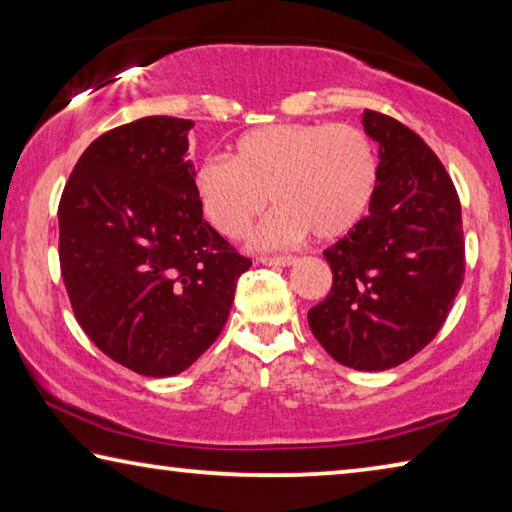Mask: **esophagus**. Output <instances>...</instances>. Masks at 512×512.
Instances as JSON below:
<instances>
[{"mask_svg": "<svg viewBox=\"0 0 512 512\" xmlns=\"http://www.w3.org/2000/svg\"><path fill=\"white\" fill-rule=\"evenodd\" d=\"M259 262L262 264H266V266H291L293 262H296V257H291V255H275V257H271V255H264V257H259Z\"/></svg>", "mask_w": 512, "mask_h": 512, "instance_id": "obj_1", "label": "esophagus"}]
</instances>
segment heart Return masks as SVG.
Returning a JSON list of instances; mask_svg holds the SVG:
<instances>
[{
  "label": "heart",
  "instance_id": "1",
  "mask_svg": "<svg viewBox=\"0 0 512 512\" xmlns=\"http://www.w3.org/2000/svg\"><path fill=\"white\" fill-rule=\"evenodd\" d=\"M379 158L370 135L352 124H271L239 137L230 160L210 158L194 187L205 219L228 239L246 235L264 212L259 246H287L311 232L316 239L348 235L370 210Z\"/></svg>",
  "mask_w": 512,
  "mask_h": 512
}]
</instances>
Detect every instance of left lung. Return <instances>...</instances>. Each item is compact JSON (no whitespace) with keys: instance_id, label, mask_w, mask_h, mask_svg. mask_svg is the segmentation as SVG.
<instances>
[{"instance_id":"left-lung-1","label":"left lung","mask_w":512,"mask_h":512,"mask_svg":"<svg viewBox=\"0 0 512 512\" xmlns=\"http://www.w3.org/2000/svg\"><path fill=\"white\" fill-rule=\"evenodd\" d=\"M361 121L379 142L377 192L323 253L332 291L307 318L334 361L375 372L436 339L465 277V237L456 187L422 137L377 110Z\"/></svg>"}]
</instances>
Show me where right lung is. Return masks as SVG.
<instances>
[{"label": "right lung", "instance_id": "obj_1", "mask_svg": "<svg viewBox=\"0 0 512 512\" xmlns=\"http://www.w3.org/2000/svg\"><path fill=\"white\" fill-rule=\"evenodd\" d=\"M189 119L144 117L97 137L58 205L60 273L97 348L144 377L187 370L228 320L239 255L203 219Z\"/></svg>", "mask_w": 512, "mask_h": 512}]
</instances>
